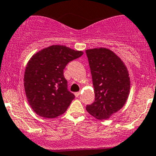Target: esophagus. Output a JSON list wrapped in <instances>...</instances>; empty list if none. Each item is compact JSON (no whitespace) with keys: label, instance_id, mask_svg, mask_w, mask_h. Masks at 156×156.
<instances>
[{"label":"esophagus","instance_id":"34e87169","mask_svg":"<svg viewBox=\"0 0 156 156\" xmlns=\"http://www.w3.org/2000/svg\"><path fill=\"white\" fill-rule=\"evenodd\" d=\"M80 94H81V92H76V93H75V97H79Z\"/></svg>","mask_w":156,"mask_h":156}]
</instances>
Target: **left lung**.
Returning <instances> with one entry per match:
<instances>
[{"instance_id":"left-lung-1","label":"left lung","mask_w":156,"mask_h":156,"mask_svg":"<svg viewBox=\"0 0 156 156\" xmlns=\"http://www.w3.org/2000/svg\"><path fill=\"white\" fill-rule=\"evenodd\" d=\"M95 100L86 106L91 115L100 120L110 118L126 103L130 93V77L122 59L106 48L86 50Z\"/></svg>"}]
</instances>
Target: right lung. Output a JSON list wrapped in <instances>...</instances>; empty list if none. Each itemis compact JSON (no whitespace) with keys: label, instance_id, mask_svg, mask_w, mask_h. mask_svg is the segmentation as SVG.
Segmentation results:
<instances>
[{"label":"right lung","instance_id":"1","mask_svg":"<svg viewBox=\"0 0 156 156\" xmlns=\"http://www.w3.org/2000/svg\"><path fill=\"white\" fill-rule=\"evenodd\" d=\"M83 53L63 45H52L33 55L26 67L24 87L36 114L54 119L66 111L75 95L69 91L63 70Z\"/></svg>","mask_w":156,"mask_h":156}]
</instances>
